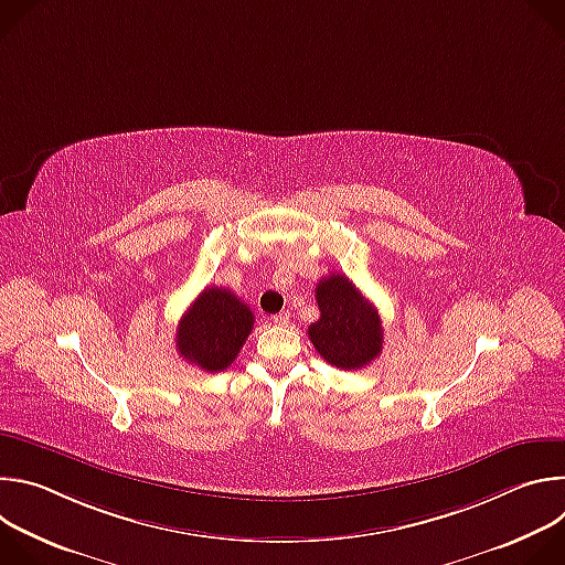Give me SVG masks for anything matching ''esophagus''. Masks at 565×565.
<instances>
[{"label": "esophagus", "instance_id": "34e87169", "mask_svg": "<svg viewBox=\"0 0 565 565\" xmlns=\"http://www.w3.org/2000/svg\"><path fill=\"white\" fill-rule=\"evenodd\" d=\"M270 321L275 327H288L290 324V312H279V315H273Z\"/></svg>", "mask_w": 565, "mask_h": 565}]
</instances>
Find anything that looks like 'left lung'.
I'll return each instance as SVG.
<instances>
[{
  "label": "left lung",
  "mask_w": 565,
  "mask_h": 565,
  "mask_svg": "<svg viewBox=\"0 0 565 565\" xmlns=\"http://www.w3.org/2000/svg\"><path fill=\"white\" fill-rule=\"evenodd\" d=\"M319 319L308 338L329 364L351 371L371 364L382 353L384 331L375 306L340 273L321 277L315 288Z\"/></svg>",
  "instance_id": "obj_1"
}]
</instances>
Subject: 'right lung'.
I'll use <instances>...</instances> for the list:
<instances>
[{
  "mask_svg": "<svg viewBox=\"0 0 565 565\" xmlns=\"http://www.w3.org/2000/svg\"><path fill=\"white\" fill-rule=\"evenodd\" d=\"M253 327L255 315L248 303L227 288L210 286L181 317L177 351L207 373L225 371L244 349Z\"/></svg>",
  "mask_w": 565,
  "mask_h": 565,
  "instance_id": "1",
  "label": "right lung"
}]
</instances>
